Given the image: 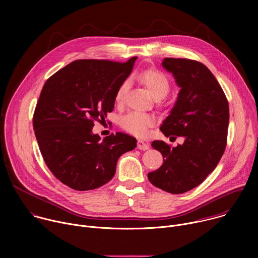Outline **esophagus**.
I'll use <instances>...</instances> for the list:
<instances>
[{"instance_id": "obj_1", "label": "esophagus", "mask_w": 258, "mask_h": 258, "mask_svg": "<svg viewBox=\"0 0 258 258\" xmlns=\"http://www.w3.org/2000/svg\"><path fill=\"white\" fill-rule=\"evenodd\" d=\"M138 149L140 150H148L149 149V144L147 142H144L142 140L138 141Z\"/></svg>"}]
</instances>
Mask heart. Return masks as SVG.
<instances>
[{
    "label": "heart",
    "mask_w": 258,
    "mask_h": 258,
    "mask_svg": "<svg viewBox=\"0 0 258 258\" xmlns=\"http://www.w3.org/2000/svg\"><path fill=\"white\" fill-rule=\"evenodd\" d=\"M132 78L138 80L142 85L148 89L155 99L164 98L170 90L168 79L164 73L157 69H145L134 73ZM130 88L131 82L128 79L123 80L119 84L114 96L115 102L118 105H121L124 102ZM154 123L155 119L152 115L141 112H130L123 115L119 120L121 128L136 137H144L148 132V128Z\"/></svg>",
    "instance_id": "1"
}]
</instances>
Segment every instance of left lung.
I'll list each match as a JSON object with an SVG mask.
<instances>
[{
  "label": "left lung",
  "mask_w": 258,
  "mask_h": 258,
  "mask_svg": "<svg viewBox=\"0 0 258 258\" xmlns=\"http://www.w3.org/2000/svg\"><path fill=\"white\" fill-rule=\"evenodd\" d=\"M163 67L171 72L180 88L175 105L160 131L182 145L171 147L163 141L151 146L163 156V164L148 173L155 187L182 194L200 183L214 170L227 146L229 127L228 99L212 75L201 62L186 58H165Z\"/></svg>",
  "instance_id": "8db88e82"
}]
</instances>
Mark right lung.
Here are the masks:
<instances>
[{
  "mask_svg": "<svg viewBox=\"0 0 258 258\" xmlns=\"http://www.w3.org/2000/svg\"><path fill=\"white\" fill-rule=\"evenodd\" d=\"M137 57L126 62L76 60L45 83L32 124L43 158L64 185L77 191L102 187L115 174L118 158L136 148L124 133L100 141L95 121L105 120L114 107L119 84L127 79Z\"/></svg>",
  "mask_w": 258,
  "mask_h": 258,
  "instance_id": "right-lung-1",
  "label": "right lung"
}]
</instances>
